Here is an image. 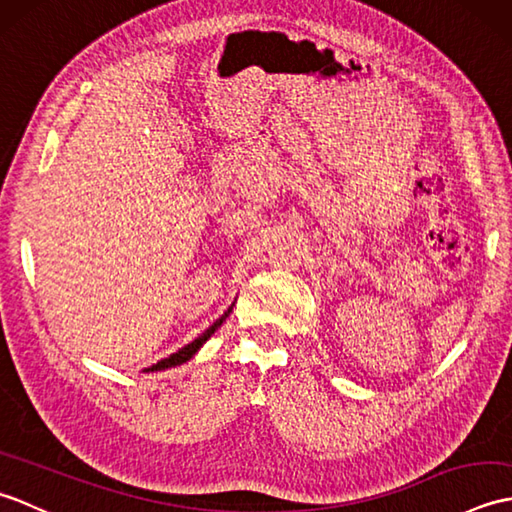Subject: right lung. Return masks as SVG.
Segmentation results:
<instances>
[{"mask_svg":"<svg viewBox=\"0 0 512 512\" xmlns=\"http://www.w3.org/2000/svg\"><path fill=\"white\" fill-rule=\"evenodd\" d=\"M231 310H233V306L231 308H228L224 314H222V317L220 319H217L213 325H211V328L209 330H204L200 336H198V339H195V341H191L189 345H184L182 347V350H178L176 354H171V356H167V358H162V361H158L156 365H151V367H147V372H160V369H169V367H176V365H182V363H187L189 361V358H193V354L195 352H198L200 350V347L206 343V341H209L211 339V334L217 330V328H220V325L226 321V317H228V314H231Z\"/></svg>","mask_w":512,"mask_h":512,"instance_id":"right-lung-1","label":"right lung"}]
</instances>
